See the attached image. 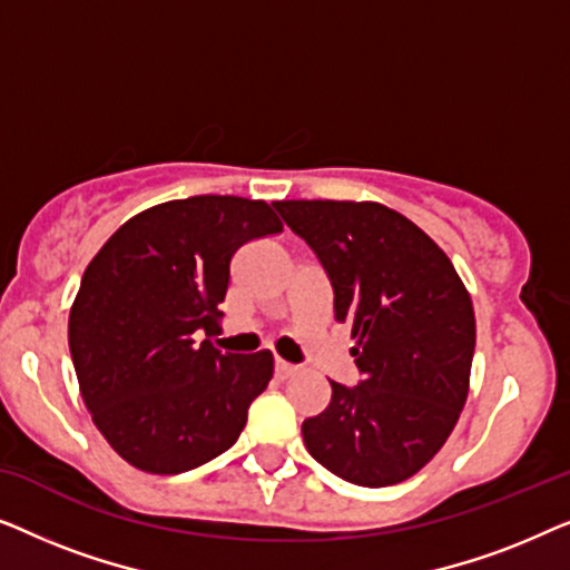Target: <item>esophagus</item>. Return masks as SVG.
Here are the masks:
<instances>
[{"mask_svg": "<svg viewBox=\"0 0 570 570\" xmlns=\"http://www.w3.org/2000/svg\"><path fill=\"white\" fill-rule=\"evenodd\" d=\"M275 373H277V379H291V376H295V373H298V365H293V363H285V361H275Z\"/></svg>", "mask_w": 570, "mask_h": 570, "instance_id": "34e87169", "label": "esophagus"}]
</instances>
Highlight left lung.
Masks as SVG:
<instances>
[{"label":"left lung","instance_id":"1","mask_svg":"<svg viewBox=\"0 0 570 570\" xmlns=\"http://www.w3.org/2000/svg\"><path fill=\"white\" fill-rule=\"evenodd\" d=\"M275 209L318 256L334 318L357 340L350 353L361 381H330V407L301 428L308 454L353 485H396L439 454L466 402L470 293L439 244L379 202L291 199Z\"/></svg>","mask_w":570,"mask_h":570}]
</instances>
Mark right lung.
Segmentation results:
<instances>
[{
  "label": "right lung",
  "mask_w": 570,
  "mask_h": 570,
  "mask_svg": "<svg viewBox=\"0 0 570 570\" xmlns=\"http://www.w3.org/2000/svg\"><path fill=\"white\" fill-rule=\"evenodd\" d=\"M279 230L267 202L202 194L135 215L92 256L69 353L92 423L131 466L189 472L238 441L275 361L194 334L220 332L233 254Z\"/></svg>",
  "instance_id": "right-lung-1"
}]
</instances>
